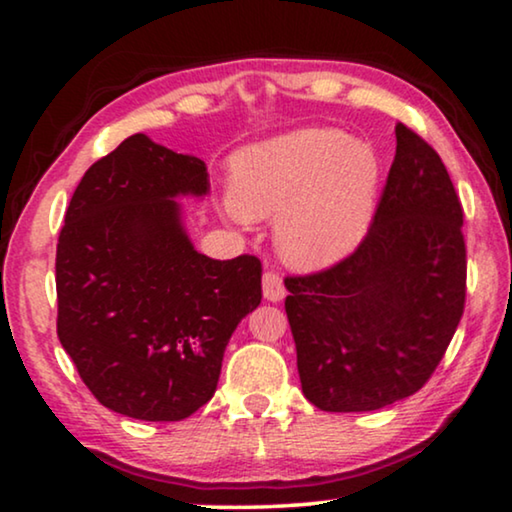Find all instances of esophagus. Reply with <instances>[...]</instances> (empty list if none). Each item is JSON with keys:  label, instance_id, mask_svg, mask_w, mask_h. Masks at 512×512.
Masks as SVG:
<instances>
[{"label": "esophagus", "instance_id": "1", "mask_svg": "<svg viewBox=\"0 0 512 512\" xmlns=\"http://www.w3.org/2000/svg\"><path fill=\"white\" fill-rule=\"evenodd\" d=\"M263 296L265 300H270V303H279V300H284L286 289H284L282 277H279L277 272L268 270L263 275Z\"/></svg>", "mask_w": 512, "mask_h": 512}]
</instances>
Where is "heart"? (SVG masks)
<instances>
[{
	"mask_svg": "<svg viewBox=\"0 0 512 512\" xmlns=\"http://www.w3.org/2000/svg\"><path fill=\"white\" fill-rule=\"evenodd\" d=\"M382 184V158L366 139L328 125L298 128L244 146L230 163V209L244 219L277 216L282 258L324 270L366 240Z\"/></svg>",
	"mask_w": 512,
	"mask_h": 512,
	"instance_id": "obj_1",
	"label": "heart"
}]
</instances>
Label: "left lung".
<instances>
[{"label":"left lung","mask_w":512,"mask_h":512,"mask_svg":"<svg viewBox=\"0 0 512 512\" xmlns=\"http://www.w3.org/2000/svg\"><path fill=\"white\" fill-rule=\"evenodd\" d=\"M461 223L443 160L398 123L366 240L333 268L284 279L307 401L326 412H368L424 387L464 314Z\"/></svg>","instance_id":"obj_1"}]
</instances>
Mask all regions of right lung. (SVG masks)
Here are the masks:
<instances>
[{
	"instance_id": "add662e5",
	"label": "right lung",
	"mask_w": 512,
	"mask_h": 512,
	"mask_svg": "<svg viewBox=\"0 0 512 512\" xmlns=\"http://www.w3.org/2000/svg\"><path fill=\"white\" fill-rule=\"evenodd\" d=\"M209 193L200 158L132 135L76 186L55 256L58 338L104 408L179 422L214 396L261 261L195 251L177 198Z\"/></svg>"
}]
</instances>
